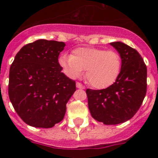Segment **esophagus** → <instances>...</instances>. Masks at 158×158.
Returning <instances> with one entry per match:
<instances>
[{"label": "esophagus", "instance_id": "esophagus-1", "mask_svg": "<svg viewBox=\"0 0 158 158\" xmlns=\"http://www.w3.org/2000/svg\"><path fill=\"white\" fill-rule=\"evenodd\" d=\"M76 86L77 88H78V89H85V86L82 85L81 84L79 83V82H77L76 84Z\"/></svg>", "mask_w": 158, "mask_h": 158}]
</instances>
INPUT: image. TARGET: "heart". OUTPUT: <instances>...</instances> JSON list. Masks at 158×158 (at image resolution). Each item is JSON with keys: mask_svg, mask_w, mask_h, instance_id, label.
<instances>
[{"mask_svg": "<svg viewBox=\"0 0 158 158\" xmlns=\"http://www.w3.org/2000/svg\"><path fill=\"white\" fill-rule=\"evenodd\" d=\"M64 72L78 78L86 69V78L96 89H106L115 83L120 74L122 61L115 51L94 47L75 49L73 54H62L58 59Z\"/></svg>", "mask_w": 158, "mask_h": 158, "instance_id": "1", "label": "heart"}]
</instances>
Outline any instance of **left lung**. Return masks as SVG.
<instances>
[{"instance_id":"1","label":"left lung","mask_w":158,"mask_h":158,"mask_svg":"<svg viewBox=\"0 0 158 158\" xmlns=\"http://www.w3.org/2000/svg\"><path fill=\"white\" fill-rule=\"evenodd\" d=\"M120 55V74L115 83L101 90H86L92 116L106 125L131 119L146 93L147 69L139 52L121 42L110 43Z\"/></svg>"}]
</instances>
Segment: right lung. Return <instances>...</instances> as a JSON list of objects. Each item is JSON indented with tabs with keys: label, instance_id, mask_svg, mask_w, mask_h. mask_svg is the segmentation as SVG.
<instances>
[{
	"label": "right lung",
	"instance_id": "obj_1",
	"mask_svg": "<svg viewBox=\"0 0 158 158\" xmlns=\"http://www.w3.org/2000/svg\"><path fill=\"white\" fill-rule=\"evenodd\" d=\"M63 42L38 40L16 54L9 70L8 96L24 123L51 128L63 119L66 104L76 91L58 62Z\"/></svg>",
	"mask_w": 158,
	"mask_h": 158
}]
</instances>
